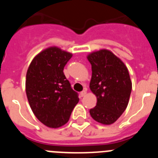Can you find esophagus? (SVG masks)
<instances>
[{
    "label": "esophagus",
    "instance_id": "esophagus-1",
    "mask_svg": "<svg viewBox=\"0 0 158 158\" xmlns=\"http://www.w3.org/2000/svg\"><path fill=\"white\" fill-rule=\"evenodd\" d=\"M86 93H87V91H86V89H85V90H83L82 92H81V96H85Z\"/></svg>",
    "mask_w": 158,
    "mask_h": 158
}]
</instances>
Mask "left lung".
<instances>
[{
	"label": "left lung",
	"mask_w": 158,
	"mask_h": 158,
	"mask_svg": "<svg viewBox=\"0 0 158 158\" xmlns=\"http://www.w3.org/2000/svg\"><path fill=\"white\" fill-rule=\"evenodd\" d=\"M87 58L92 65L89 88L97 99L89 113L96 122L110 125L127 107L132 89L129 72L122 60L109 50L94 51Z\"/></svg>",
	"instance_id": "left-lung-1"
}]
</instances>
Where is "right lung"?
<instances>
[{
  "label": "right lung",
  "instance_id": "obj_1",
  "mask_svg": "<svg viewBox=\"0 0 158 158\" xmlns=\"http://www.w3.org/2000/svg\"><path fill=\"white\" fill-rule=\"evenodd\" d=\"M73 54L57 47L38 54L26 74V94L32 111L45 126L58 128L69 119L79 101L63 73Z\"/></svg>",
  "mask_w": 158,
  "mask_h": 158
}]
</instances>
